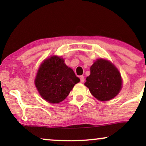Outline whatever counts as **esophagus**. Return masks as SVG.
<instances>
[{"label": "esophagus", "instance_id": "esophagus-1", "mask_svg": "<svg viewBox=\"0 0 146 146\" xmlns=\"http://www.w3.org/2000/svg\"><path fill=\"white\" fill-rule=\"evenodd\" d=\"M80 78V82H84L85 78H84V77L83 76H81Z\"/></svg>", "mask_w": 146, "mask_h": 146}]
</instances>
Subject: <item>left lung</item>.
I'll return each instance as SVG.
<instances>
[{"mask_svg": "<svg viewBox=\"0 0 146 146\" xmlns=\"http://www.w3.org/2000/svg\"><path fill=\"white\" fill-rule=\"evenodd\" d=\"M84 85L100 101L110 100L118 94L122 86L120 73L111 62L98 59L90 67V75Z\"/></svg>", "mask_w": 146, "mask_h": 146, "instance_id": "1", "label": "left lung"}]
</instances>
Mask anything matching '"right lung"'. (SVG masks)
<instances>
[{"instance_id": "add662e5", "label": "right lung", "mask_w": 146, "mask_h": 146, "mask_svg": "<svg viewBox=\"0 0 146 146\" xmlns=\"http://www.w3.org/2000/svg\"><path fill=\"white\" fill-rule=\"evenodd\" d=\"M80 78L73 70L67 66L63 58L53 56L41 64L35 83L40 95L44 100L58 104L68 96Z\"/></svg>"}]
</instances>
